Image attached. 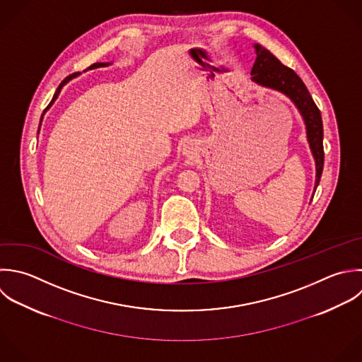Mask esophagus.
<instances>
[{
	"label": "esophagus",
	"instance_id": "34e87169",
	"mask_svg": "<svg viewBox=\"0 0 362 362\" xmlns=\"http://www.w3.org/2000/svg\"><path fill=\"white\" fill-rule=\"evenodd\" d=\"M186 153H190V146H187V148H186Z\"/></svg>",
	"mask_w": 362,
	"mask_h": 362
}]
</instances>
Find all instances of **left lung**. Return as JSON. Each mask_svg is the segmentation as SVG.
Here are the masks:
<instances>
[{"instance_id":"left-lung-1","label":"left lung","mask_w":362,"mask_h":362,"mask_svg":"<svg viewBox=\"0 0 362 362\" xmlns=\"http://www.w3.org/2000/svg\"><path fill=\"white\" fill-rule=\"evenodd\" d=\"M257 59L251 70V81L258 86L276 90L285 94L299 110L305 125L306 136L316 163V182L315 192L319 186L323 165H325V149H323V121L317 105L315 104L309 90L306 88L302 78L288 66L282 64L268 49L255 43L254 45Z\"/></svg>"}]
</instances>
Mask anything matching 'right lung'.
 Masks as SVG:
<instances>
[{
  "instance_id": "1",
  "label": "right lung",
  "mask_w": 362,
  "mask_h": 362,
  "mask_svg": "<svg viewBox=\"0 0 362 362\" xmlns=\"http://www.w3.org/2000/svg\"><path fill=\"white\" fill-rule=\"evenodd\" d=\"M110 64H111V63H108V62H107V63H94V64H91V66H90V67H88V69H87V70H93V69H97V67H105V66H110ZM78 74H80V73H74V74H70V76H67V77H66V78H64V80H63V81H62V83H60V84H59V87H57V90H56V91H54V95H53V98H52V101H50V104H49V105H47V107H46V108H45V111H43V114H45V112H46V111H47V110H49V108H50V105H52V104H53V103H54V101H56V98H57V95H59V94H60V90H62V88H63V86H64V84H66V83H69V81H70V80H71V78H74V77H77V76H78ZM43 114H42V118H43ZM42 118H40V121H42ZM37 134H39V132H37Z\"/></svg>"
}]
</instances>
